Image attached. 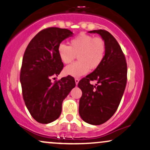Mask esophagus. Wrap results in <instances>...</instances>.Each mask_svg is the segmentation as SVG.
<instances>
[{"label":"esophagus","mask_w":150,"mask_h":150,"mask_svg":"<svg viewBox=\"0 0 150 150\" xmlns=\"http://www.w3.org/2000/svg\"><path fill=\"white\" fill-rule=\"evenodd\" d=\"M75 84H76V85H77V84H78L79 81H80V80H79V78H75Z\"/></svg>","instance_id":"34e87169"}]
</instances>
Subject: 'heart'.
Here are the masks:
<instances>
[{
    "label": "heart",
    "instance_id": "heart-1",
    "mask_svg": "<svg viewBox=\"0 0 150 150\" xmlns=\"http://www.w3.org/2000/svg\"><path fill=\"white\" fill-rule=\"evenodd\" d=\"M58 54L64 64H68L77 55L78 61L68 65L64 69V74L73 77H80L91 70L100 66L105 58L106 46L104 40L100 37L81 33L70 41V46L60 44Z\"/></svg>",
    "mask_w": 150,
    "mask_h": 150
}]
</instances>
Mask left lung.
<instances>
[{"label":"left lung","instance_id":"left-lung-1","mask_svg":"<svg viewBox=\"0 0 150 150\" xmlns=\"http://www.w3.org/2000/svg\"><path fill=\"white\" fill-rule=\"evenodd\" d=\"M104 39L106 46L105 58L100 66L79 82L82 94L79 113L82 119L92 125H101L111 118L119 106L127 82V63L125 55L114 37L104 30L90 31ZM96 80V86L90 81Z\"/></svg>","mask_w":150,"mask_h":150}]
</instances>
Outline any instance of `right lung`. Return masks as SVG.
<instances>
[{
	"label": "right lung",
	"mask_w": 150,
	"mask_h": 150,
	"mask_svg": "<svg viewBox=\"0 0 150 150\" xmlns=\"http://www.w3.org/2000/svg\"><path fill=\"white\" fill-rule=\"evenodd\" d=\"M73 32L67 29L49 27L38 33L29 43L22 58L20 82L23 99L34 120L43 124L60 116L62 103L75 87L73 77L51 82L63 68L58 46Z\"/></svg>",
	"instance_id": "1"
}]
</instances>
